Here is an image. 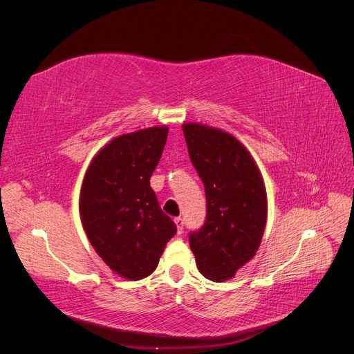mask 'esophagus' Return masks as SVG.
<instances>
[{
	"label": "esophagus",
	"instance_id": "esophagus-1",
	"mask_svg": "<svg viewBox=\"0 0 354 354\" xmlns=\"http://www.w3.org/2000/svg\"><path fill=\"white\" fill-rule=\"evenodd\" d=\"M174 223H176V226H177V233H178V234L183 233V226H185L183 218L177 217V218H174Z\"/></svg>",
	"mask_w": 354,
	"mask_h": 354
}]
</instances>
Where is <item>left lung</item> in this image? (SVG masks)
Listing matches in <instances>:
<instances>
[{
    "mask_svg": "<svg viewBox=\"0 0 354 354\" xmlns=\"http://www.w3.org/2000/svg\"><path fill=\"white\" fill-rule=\"evenodd\" d=\"M192 164L207 198L203 226L189 234L199 272L214 282L232 279L255 255L267 220L264 181L254 159L232 134L185 124Z\"/></svg>",
    "mask_w": 354,
    "mask_h": 354,
    "instance_id": "left-lung-1",
    "label": "left lung"
}]
</instances>
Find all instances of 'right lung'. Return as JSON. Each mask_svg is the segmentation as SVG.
Here are the masks:
<instances>
[{
  "label": "right lung",
  "mask_w": 354,
  "mask_h": 354,
  "mask_svg": "<svg viewBox=\"0 0 354 354\" xmlns=\"http://www.w3.org/2000/svg\"><path fill=\"white\" fill-rule=\"evenodd\" d=\"M167 136V127H151L113 138L93 158L82 181L80 214L87 238L102 260L130 281L156 269L177 232L151 187Z\"/></svg>",
  "instance_id": "add662e5"
}]
</instances>
